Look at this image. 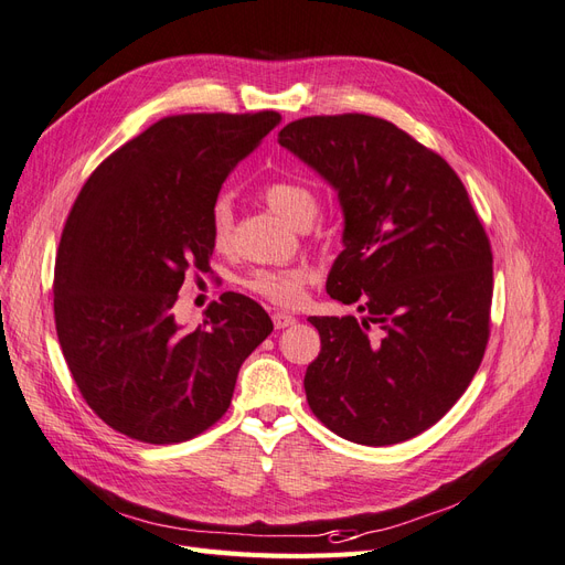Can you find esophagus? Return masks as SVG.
I'll use <instances>...</instances> for the list:
<instances>
[{"label":"esophagus","mask_w":565,"mask_h":565,"mask_svg":"<svg viewBox=\"0 0 565 565\" xmlns=\"http://www.w3.org/2000/svg\"><path fill=\"white\" fill-rule=\"evenodd\" d=\"M271 321H275L277 331H284V329H288V326L296 323V317L286 315V312H275V315H271Z\"/></svg>","instance_id":"1"}]
</instances>
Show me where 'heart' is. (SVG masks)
Here are the masks:
<instances>
[{
  "mask_svg": "<svg viewBox=\"0 0 565 565\" xmlns=\"http://www.w3.org/2000/svg\"><path fill=\"white\" fill-rule=\"evenodd\" d=\"M260 196L265 204L277 211L284 221L296 227H309L319 215V196L315 190L300 183L296 178H271L260 188ZM209 232L211 242L217 250H227L234 239V206L230 196H217L209 211ZM312 279V271L307 267H286V269H253L242 281V286L250 294L260 296L263 300L294 307L300 302L307 281Z\"/></svg>",
  "mask_w": 565,
  "mask_h": 565,
  "instance_id": "heart-1",
  "label": "heart"
}]
</instances>
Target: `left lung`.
I'll list each match as a JSON object with an SVG mask.
<instances>
[{
	"mask_svg": "<svg viewBox=\"0 0 565 565\" xmlns=\"http://www.w3.org/2000/svg\"><path fill=\"white\" fill-rule=\"evenodd\" d=\"M279 142L338 190L344 250L326 288L366 312L309 317L321 352L305 373L307 404L348 441H408L441 420L481 366L488 234L450 163L387 119L302 117Z\"/></svg>",
	"mask_w": 565,
	"mask_h": 565,
	"instance_id": "obj_1",
	"label": "left lung"
}]
</instances>
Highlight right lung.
I'll use <instances>...</instances> for the list:
<instances>
[{
  "label": "right lung",
  "mask_w": 565,
  "mask_h": 565,
  "mask_svg": "<svg viewBox=\"0 0 565 565\" xmlns=\"http://www.w3.org/2000/svg\"><path fill=\"white\" fill-rule=\"evenodd\" d=\"M279 119L163 117L105 157L70 209L53 269L58 342L88 408L129 439L163 446L211 429L271 333L242 294L213 300L194 331L175 323L173 305L188 277L213 275L211 204Z\"/></svg>",
  "instance_id": "add662e5"
}]
</instances>
